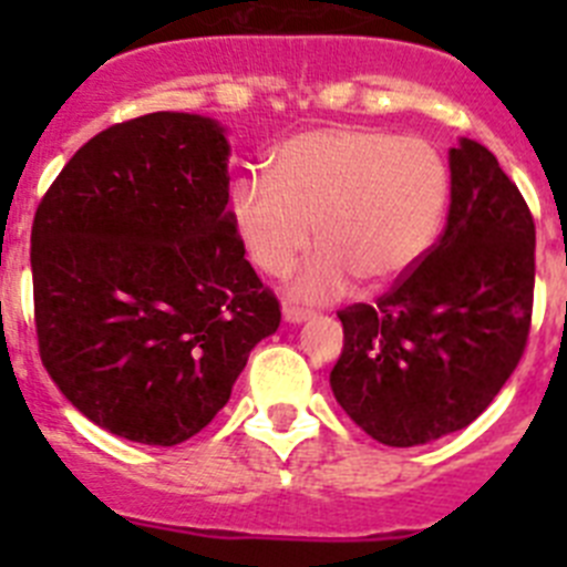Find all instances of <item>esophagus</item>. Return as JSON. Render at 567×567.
Returning <instances> with one entry per match:
<instances>
[{
    "mask_svg": "<svg viewBox=\"0 0 567 567\" xmlns=\"http://www.w3.org/2000/svg\"><path fill=\"white\" fill-rule=\"evenodd\" d=\"M312 318V309H303V307H295V303H284V320L287 323H300V320Z\"/></svg>",
    "mask_w": 567,
    "mask_h": 567,
    "instance_id": "obj_1",
    "label": "esophagus"
}]
</instances>
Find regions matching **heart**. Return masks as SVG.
Listing matches in <instances>:
<instances>
[{"label":"heart","mask_w":567,"mask_h":567,"mask_svg":"<svg viewBox=\"0 0 567 567\" xmlns=\"http://www.w3.org/2000/svg\"><path fill=\"white\" fill-rule=\"evenodd\" d=\"M449 198L437 150L378 127H323L292 135L269 158V175H244L233 218L255 267L287 275L315 238L323 247L295 272L307 300L343 295L354 278L389 284L432 247Z\"/></svg>","instance_id":"1"}]
</instances>
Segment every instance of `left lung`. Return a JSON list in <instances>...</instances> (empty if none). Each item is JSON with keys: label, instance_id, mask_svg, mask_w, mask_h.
Masks as SVG:
<instances>
[{"label": "left lung", "instance_id": "1", "mask_svg": "<svg viewBox=\"0 0 567 567\" xmlns=\"http://www.w3.org/2000/svg\"><path fill=\"white\" fill-rule=\"evenodd\" d=\"M452 204L437 244L372 307L340 309L332 392L394 449L465 429L517 369L534 312V215L483 144L449 155Z\"/></svg>", "mask_w": 567, "mask_h": 567}]
</instances>
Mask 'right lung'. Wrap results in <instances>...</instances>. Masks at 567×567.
Returning <instances> with one entry per match:
<instances>
[{
  "label": "right lung",
  "instance_id": "obj_1",
  "mask_svg": "<svg viewBox=\"0 0 567 567\" xmlns=\"http://www.w3.org/2000/svg\"><path fill=\"white\" fill-rule=\"evenodd\" d=\"M227 138L150 113L93 135L30 229L39 358L79 412L147 445L195 437L280 327L229 202Z\"/></svg>",
  "mask_w": 567,
  "mask_h": 567
}]
</instances>
